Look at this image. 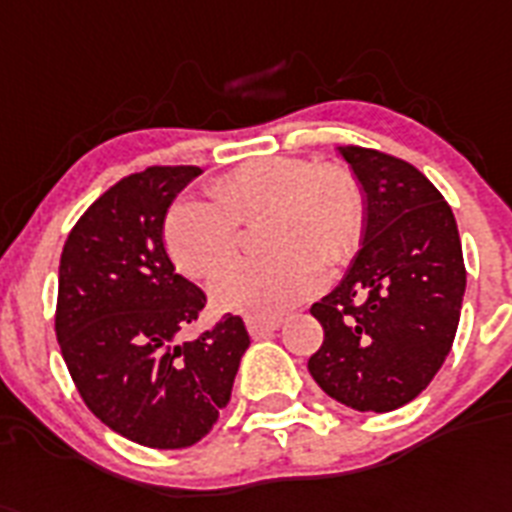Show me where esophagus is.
Here are the masks:
<instances>
[{"instance_id": "esophagus-1", "label": "esophagus", "mask_w": 512, "mask_h": 512, "mask_svg": "<svg viewBox=\"0 0 512 512\" xmlns=\"http://www.w3.org/2000/svg\"><path fill=\"white\" fill-rule=\"evenodd\" d=\"M281 328V320H247V330L252 338H268Z\"/></svg>"}]
</instances>
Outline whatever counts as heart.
<instances>
[{"label":"heart","instance_id":"heart-1","mask_svg":"<svg viewBox=\"0 0 512 512\" xmlns=\"http://www.w3.org/2000/svg\"><path fill=\"white\" fill-rule=\"evenodd\" d=\"M213 200H179L163 221V242L184 276L208 278L238 248L239 222L266 216L270 256L240 261L210 283L221 312L270 320L322 289L328 265L346 263L364 231L362 184L341 163L265 156L210 184Z\"/></svg>","mask_w":512,"mask_h":512}]
</instances>
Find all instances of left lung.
<instances>
[{"instance_id": "obj_1", "label": "left lung", "mask_w": 512, "mask_h": 512, "mask_svg": "<svg viewBox=\"0 0 512 512\" xmlns=\"http://www.w3.org/2000/svg\"><path fill=\"white\" fill-rule=\"evenodd\" d=\"M338 153L362 184V249L309 309L325 341L307 367L338 403L385 414L414 401L450 354L466 291L461 236L411 163L356 145Z\"/></svg>"}]
</instances>
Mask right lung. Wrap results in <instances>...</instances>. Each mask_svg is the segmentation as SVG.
Here are the masks:
<instances>
[{
    "label": "right lung",
    "instance_id": "1",
    "mask_svg": "<svg viewBox=\"0 0 512 512\" xmlns=\"http://www.w3.org/2000/svg\"><path fill=\"white\" fill-rule=\"evenodd\" d=\"M203 171L150 166L124 176L85 210L59 260L57 341L85 406L145 448H190L231 398L249 336L226 315L195 341H176L205 294L174 270L163 221Z\"/></svg>",
    "mask_w": 512,
    "mask_h": 512
}]
</instances>
